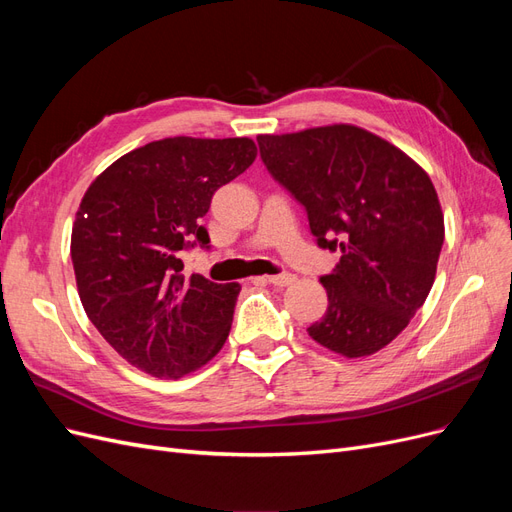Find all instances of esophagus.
<instances>
[{"label": "esophagus", "instance_id": "1", "mask_svg": "<svg viewBox=\"0 0 512 512\" xmlns=\"http://www.w3.org/2000/svg\"><path fill=\"white\" fill-rule=\"evenodd\" d=\"M262 282H267V284H271V286H280V288H284V286H290L294 280H297V277L294 275H290V273H282V275H265V277H260Z\"/></svg>", "mask_w": 512, "mask_h": 512}]
</instances>
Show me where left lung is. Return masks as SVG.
Wrapping results in <instances>:
<instances>
[{
  "instance_id": "obj_1",
  "label": "left lung",
  "mask_w": 512,
  "mask_h": 512,
  "mask_svg": "<svg viewBox=\"0 0 512 512\" xmlns=\"http://www.w3.org/2000/svg\"><path fill=\"white\" fill-rule=\"evenodd\" d=\"M269 173L307 209L324 250H342L324 316L307 329L327 350L361 359L408 327L436 280L444 213L408 153L352 123L258 134Z\"/></svg>"
}]
</instances>
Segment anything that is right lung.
Returning <instances> with one entry per match:
<instances>
[{
  "label": "right lung",
  "instance_id": "right-lung-1",
  "mask_svg": "<svg viewBox=\"0 0 512 512\" xmlns=\"http://www.w3.org/2000/svg\"><path fill=\"white\" fill-rule=\"evenodd\" d=\"M256 153L247 136L162 138L115 160L81 200L70 254L85 314L153 378L188 376L226 342L241 286L185 277L181 250L209 243L213 194Z\"/></svg>",
  "mask_w": 512,
  "mask_h": 512
}]
</instances>
